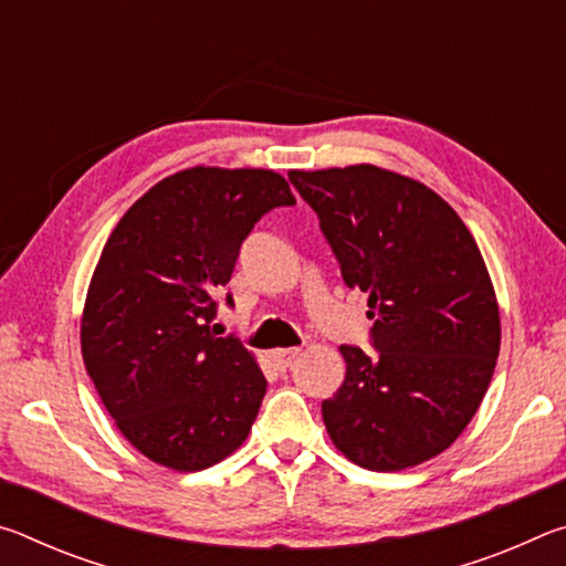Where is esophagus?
<instances>
[{
  "label": "esophagus",
  "mask_w": 566,
  "mask_h": 566,
  "mask_svg": "<svg viewBox=\"0 0 566 566\" xmlns=\"http://www.w3.org/2000/svg\"><path fill=\"white\" fill-rule=\"evenodd\" d=\"M296 354H300V349L290 347V349H274L272 357H274V361H276V367L286 369V367H292V361L296 359Z\"/></svg>",
  "instance_id": "1"
}]
</instances>
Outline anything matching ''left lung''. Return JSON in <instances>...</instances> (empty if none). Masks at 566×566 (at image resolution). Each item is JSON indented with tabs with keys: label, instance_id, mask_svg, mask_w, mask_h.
Segmentation results:
<instances>
[{
	"label": "left lung",
	"instance_id": "obj_1",
	"mask_svg": "<svg viewBox=\"0 0 566 566\" xmlns=\"http://www.w3.org/2000/svg\"><path fill=\"white\" fill-rule=\"evenodd\" d=\"M344 284L369 294L377 354L342 344L337 395L322 401L334 447L371 472L444 452L490 387L502 327L472 232L421 181L375 165L292 169Z\"/></svg>",
	"mask_w": 566,
	"mask_h": 566
}]
</instances>
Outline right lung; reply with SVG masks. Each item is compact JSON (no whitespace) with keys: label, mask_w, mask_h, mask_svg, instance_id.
I'll list each match as a JSON object with an SVG mask.
<instances>
[{"label":"right lung","mask_w":566,"mask_h":566,"mask_svg":"<svg viewBox=\"0 0 566 566\" xmlns=\"http://www.w3.org/2000/svg\"><path fill=\"white\" fill-rule=\"evenodd\" d=\"M294 202L272 169L199 165L157 181L104 244L82 357L114 424L151 462L199 472L252 429L266 379L252 352L209 329L212 296L262 214Z\"/></svg>","instance_id":"add662e5"}]
</instances>
